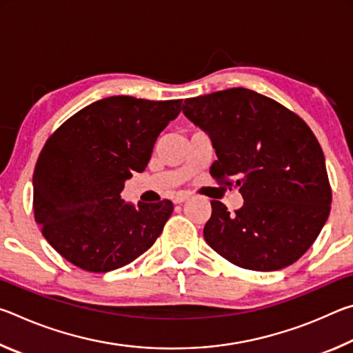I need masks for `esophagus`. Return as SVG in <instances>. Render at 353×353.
I'll return each instance as SVG.
<instances>
[{"label":"esophagus","instance_id":"obj_1","mask_svg":"<svg viewBox=\"0 0 353 353\" xmlns=\"http://www.w3.org/2000/svg\"><path fill=\"white\" fill-rule=\"evenodd\" d=\"M188 199V194H185V193H177L174 198H172V202H174V204H182V202H185Z\"/></svg>","mask_w":353,"mask_h":353}]
</instances>
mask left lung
Masks as SVG:
<instances>
[{"mask_svg": "<svg viewBox=\"0 0 353 353\" xmlns=\"http://www.w3.org/2000/svg\"><path fill=\"white\" fill-rule=\"evenodd\" d=\"M182 112L210 137L218 157L212 177L240 187L244 199L235 213L212 201L208 246L244 270L277 271L297 261L332 204L324 152L312 129L277 101L241 87L185 99Z\"/></svg>", "mask_w": 353, "mask_h": 353, "instance_id": "obj_1", "label": "left lung"}]
</instances>
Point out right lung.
Segmentation results:
<instances>
[{
    "label": "right lung",
    "instance_id": "add662e5",
    "mask_svg": "<svg viewBox=\"0 0 353 353\" xmlns=\"http://www.w3.org/2000/svg\"><path fill=\"white\" fill-rule=\"evenodd\" d=\"M182 99L110 97L83 107L50 139L34 170V216L63 259L88 272L129 265L152 246L172 202L128 204L124 182L145 171Z\"/></svg>",
    "mask_w": 353,
    "mask_h": 353
}]
</instances>
